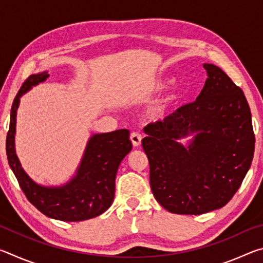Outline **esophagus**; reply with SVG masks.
I'll use <instances>...</instances> for the list:
<instances>
[{
    "mask_svg": "<svg viewBox=\"0 0 263 263\" xmlns=\"http://www.w3.org/2000/svg\"><path fill=\"white\" fill-rule=\"evenodd\" d=\"M130 139L132 141V145L135 146V147H138V146H140V144H141V136L138 132L131 133Z\"/></svg>",
    "mask_w": 263,
    "mask_h": 263,
    "instance_id": "esophagus-1",
    "label": "esophagus"
}]
</instances>
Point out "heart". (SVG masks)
Returning <instances> with one entry per match:
<instances>
[{
  "label": "heart",
  "mask_w": 263,
  "mask_h": 263,
  "mask_svg": "<svg viewBox=\"0 0 263 263\" xmlns=\"http://www.w3.org/2000/svg\"><path fill=\"white\" fill-rule=\"evenodd\" d=\"M174 82V79L171 77H158L153 79L152 81L147 82L142 88L141 96L145 99H151L155 95L161 94L162 91L166 90L172 86ZM182 97V88H175L166 99H163L160 103H158L154 108L151 110V117L154 121H162L168 116L172 106L176 104V102Z\"/></svg>",
  "instance_id": "b5f03b06"
}]
</instances>
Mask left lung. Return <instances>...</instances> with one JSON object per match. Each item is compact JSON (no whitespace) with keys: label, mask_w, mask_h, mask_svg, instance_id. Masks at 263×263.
<instances>
[{"label":"left lung","mask_w":263,"mask_h":263,"mask_svg":"<svg viewBox=\"0 0 263 263\" xmlns=\"http://www.w3.org/2000/svg\"><path fill=\"white\" fill-rule=\"evenodd\" d=\"M208 79L193 103L149 124L142 139L151 189L172 213L202 215L230 202L254 155L251 109L222 70L204 64ZM194 135L185 146L178 141Z\"/></svg>","instance_id":"1"}]
</instances>
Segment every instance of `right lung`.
<instances>
[{"instance_id":"1","label":"right lung","mask_w":263,"mask_h":263,"mask_svg":"<svg viewBox=\"0 0 263 263\" xmlns=\"http://www.w3.org/2000/svg\"><path fill=\"white\" fill-rule=\"evenodd\" d=\"M48 77L47 72L30 75L15 97L6 142L8 162L26 198L44 215L62 221L87 220L102 215L112 204L118 167L132 149L130 131L123 128L92 135L72 179L62 185L38 184L26 174L16 154V116L21 97Z\"/></svg>"}]
</instances>
